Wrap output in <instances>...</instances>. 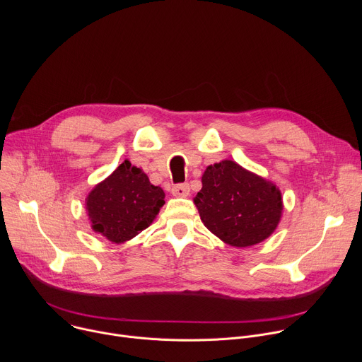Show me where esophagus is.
I'll return each instance as SVG.
<instances>
[{
	"mask_svg": "<svg viewBox=\"0 0 362 362\" xmlns=\"http://www.w3.org/2000/svg\"><path fill=\"white\" fill-rule=\"evenodd\" d=\"M190 193V187L187 183H180V185H175L172 187V194L176 197H186Z\"/></svg>",
	"mask_w": 362,
	"mask_h": 362,
	"instance_id": "obj_1",
	"label": "esophagus"
}]
</instances>
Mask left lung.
Here are the masks:
<instances>
[{
    "mask_svg": "<svg viewBox=\"0 0 362 362\" xmlns=\"http://www.w3.org/2000/svg\"><path fill=\"white\" fill-rule=\"evenodd\" d=\"M193 202L203 225L236 247L269 238L284 209L281 192L272 182L232 160L206 168Z\"/></svg>",
    "mask_w": 362,
    "mask_h": 362,
    "instance_id": "1",
    "label": "left lung"
}]
</instances>
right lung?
<instances>
[{
	"label": "right lung",
	"mask_w": 362,
	"mask_h": 362,
	"mask_svg": "<svg viewBox=\"0 0 362 362\" xmlns=\"http://www.w3.org/2000/svg\"><path fill=\"white\" fill-rule=\"evenodd\" d=\"M165 204L162 187L124 160L88 193L86 209L91 228L113 243L130 240L150 226Z\"/></svg>",
	"instance_id": "right-lung-1"
}]
</instances>
